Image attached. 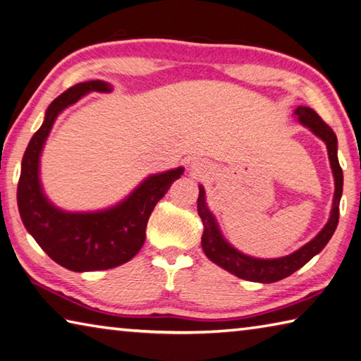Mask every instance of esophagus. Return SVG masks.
<instances>
[{
    "mask_svg": "<svg viewBox=\"0 0 361 361\" xmlns=\"http://www.w3.org/2000/svg\"><path fill=\"white\" fill-rule=\"evenodd\" d=\"M191 170H192V172H194L195 175H203V173H208V172H207V167H203L202 164H197V162L192 164V166H191Z\"/></svg>",
    "mask_w": 361,
    "mask_h": 361,
    "instance_id": "obj_1",
    "label": "esophagus"
}]
</instances>
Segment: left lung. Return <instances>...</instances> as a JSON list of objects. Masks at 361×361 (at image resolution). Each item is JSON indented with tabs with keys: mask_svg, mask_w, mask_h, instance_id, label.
<instances>
[{
	"mask_svg": "<svg viewBox=\"0 0 361 361\" xmlns=\"http://www.w3.org/2000/svg\"><path fill=\"white\" fill-rule=\"evenodd\" d=\"M298 121L303 126L310 128L319 139H322L329 149L330 166L335 176V197H333V208L330 219L325 227L320 231L316 238H312L310 243H306L298 251H295L286 257L279 259H255L251 255L240 252L231 246L221 235L218 224H216L214 216L209 212L205 202V189L199 186V199H197V212L203 222L202 233V247L207 257L214 262L216 265L231 271L235 276L254 283H276L279 279L290 276L292 273L300 270L301 267L307 264L314 255L319 254L329 243L330 238L335 233L339 221V200L343 195V169L338 161V139L333 129L310 107H297L295 109Z\"/></svg>",
	"mask_w": 361,
	"mask_h": 361,
	"instance_id": "1",
	"label": "left lung"
}]
</instances>
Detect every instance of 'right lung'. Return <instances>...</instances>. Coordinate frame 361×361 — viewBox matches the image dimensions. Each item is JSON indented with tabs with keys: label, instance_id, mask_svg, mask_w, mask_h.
Masks as SVG:
<instances>
[{
	"label": "right lung",
	"instance_id": "obj_1",
	"mask_svg": "<svg viewBox=\"0 0 361 361\" xmlns=\"http://www.w3.org/2000/svg\"><path fill=\"white\" fill-rule=\"evenodd\" d=\"M90 91L109 93L102 80L77 83L50 104L22 159L17 203L22 221L51 260L71 271H97L126 264L145 243L149 214L185 169L148 176L118 205L94 213H68L51 205L39 181V158L56 116Z\"/></svg>",
	"mask_w": 361,
	"mask_h": 361
}]
</instances>
